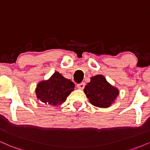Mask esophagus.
I'll return each mask as SVG.
<instances>
[{"label":"esophagus","mask_w":150,"mask_h":150,"mask_svg":"<svg viewBox=\"0 0 150 150\" xmlns=\"http://www.w3.org/2000/svg\"><path fill=\"white\" fill-rule=\"evenodd\" d=\"M85 82H82V83L78 84V85H77V88H78V89H83L84 88H85Z\"/></svg>","instance_id":"obj_1"}]
</instances>
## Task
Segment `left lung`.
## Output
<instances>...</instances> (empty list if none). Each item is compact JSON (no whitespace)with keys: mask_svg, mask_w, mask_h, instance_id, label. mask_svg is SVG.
<instances>
[{"mask_svg":"<svg viewBox=\"0 0 150 150\" xmlns=\"http://www.w3.org/2000/svg\"><path fill=\"white\" fill-rule=\"evenodd\" d=\"M84 92L91 104L100 108L109 107L119 94L118 89L108 83L102 75L91 77Z\"/></svg>","mask_w":150,"mask_h":150,"instance_id":"obj_1","label":"left lung"}]
</instances>
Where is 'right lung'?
<instances>
[{
    "mask_svg": "<svg viewBox=\"0 0 150 150\" xmlns=\"http://www.w3.org/2000/svg\"><path fill=\"white\" fill-rule=\"evenodd\" d=\"M75 88V84L65 78L58 72H55L49 80L39 82L36 88L37 98L50 106H58L66 100Z\"/></svg>",
    "mask_w": 150,
    "mask_h": 150,
    "instance_id": "obj_1",
    "label": "right lung"
}]
</instances>
